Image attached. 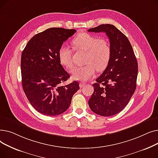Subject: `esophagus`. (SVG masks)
I'll return each instance as SVG.
<instances>
[{
  "mask_svg": "<svg viewBox=\"0 0 158 158\" xmlns=\"http://www.w3.org/2000/svg\"><path fill=\"white\" fill-rule=\"evenodd\" d=\"M86 83L85 82H80V83H79V86L81 87V88H82V87H84V86H86Z\"/></svg>",
  "mask_w": 158,
  "mask_h": 158,
  "instance_id": "34e87169",
  "label": "esophagus"
}]
</instances>
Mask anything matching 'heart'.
Wrapping results in <instances>:
<instances>
[{
  "label": "heart",
  "instance_id": "obj_1",
  "mask_svg": "<svg viewBox=\"0 0 158 158\" xmlns=\"http://www.w3.org/2000/svg\"><path fill=\"white\" fill-rule=\"evenodd\" d=\"M72 45L77 51L86 52L83 66L74 67L70 70L72 77L76 80L87 81L92 78L96 70L102 71L109 64L111 57V46L108 39L98 38L97 36L87 32H81L72 40ZM59 60L62 65L70 69L72 65L71 49L62 45L58 52Z\"/></svg>",
  "mask_w": 158,
  "mask_h": 158
}]
</instances>
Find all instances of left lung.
I'll list each match as a JSON object with an SVG mask.
<instances>
[{
    "mask_svg": "<svg viewBox=\"0 0 158 158\" xmlns=\"http://www.w3.org/2000/svg\"><path fill=\"white\" fill-rule=\"evenodd\" d=\"M88 31L105 32L112 51L109 64L93 85L94 92L88 104L97 114L113 116L127 106L135 92L137 60L128 38L113 25L102 24Z\"/></svg>",
    "mask_w": 158,
    "mask_h": 158,
    "instance_id": "1",
    "label": "left lung"
}]
</instances>
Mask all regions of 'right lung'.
I'll return each mask as SVG.
<instances>
[{
    "mask_svg": "<svg viewBox=\"0 0 158 158\" xmlns=\"http://www.w3.org/2000/svg\"><path fill=\"white\" fill-rule=\"evenodd\" d=\"M76 29L52 27L35 35L21 56L22 84L30 104L47 116L60 114L69 107L77 81L63 85L70 77L61 64L58 52L64 41Z\"/></svg>",
    "mask_w": 158,
    "mask_h": 158,
    "instance_id": "add662e5",
    "label": "right lung"
}]
</instances>
